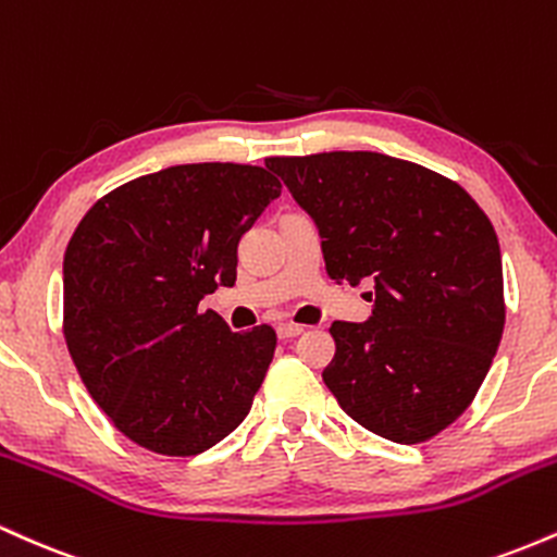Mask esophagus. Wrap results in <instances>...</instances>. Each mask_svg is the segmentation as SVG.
<instances>
[{"mask_svg":"<svg viewBox=\"0 0 557 557\" xmlns=\"http://www.w3.org/2000/svg\"><path fill=\"white\" fill-rule=\"evenodd\" d=\"M300 332H304V327H300V324H293V322H283V324H277V335L283 337V341H290V337L300 335Z\"/></svg>","mask_w":557,"mask_h":557,"instance_id":"34e87169","label":"esophagus"}]
</instances>
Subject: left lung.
<instances>
[{"instance_id":"1","label":"left lung","mask_w":557,"mask_h":557,"mask_svg":"<svg viewBox=\"0 0 557 557\" xmlns=\"http://www.w3.org/2000/svg\"><path fill=\"white\" fill-rule=\"evenodd\" d=\"M317 222L327 274L372 280L369 322H332L324 385L400 445L450 426L482 387L505 324L495 227L450 177L376 151L270 157Z\"/></svg>"}]
</instances>
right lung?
<instances>
[{
    "label": "right lung",
    "instance_id": "add662e5",
    "mask_svg": "<svg viewBox=\"0 0 557 557\" xmlns=\"http://www.w3.org/2000/svg\"><path fill=\"white\" fill-rule=\"evenodd\" d=\"M283 185L235 162L177 164L101 196L65 251L62 332L96 406L159 456H198L251 411L277 335L230 332L203 296Z\"/></svg>",
    "mask_w": 557,
    "mask_h": 557
}]
</instances>
